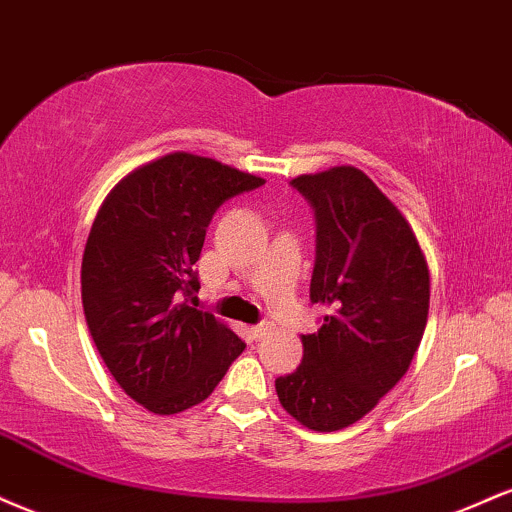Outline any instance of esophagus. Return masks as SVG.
Returning a JSON list of instances; mask_svg holds the SVG:
<instances>
[{
  "mask_svg": "<svg viewBox=\"0 0 512 512\" xmlns=\"http://www.w3.org/2000/svg\"><path fill=\"white\" fill-rule=\"evenodd\" d=\"M270 333V323H258V326H254L251 328V335H254L256 340H261V338H266V335Z\"/></svg>",
  "mask_w": 512,
  "mask_h": 512,
  "instance_id": "1",
  "label": "esophagus"
}]
</instances>
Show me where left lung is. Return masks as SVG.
Segmentation results:
<instances>
[{
    "label": "left lung",
    "instance_id": "1",
    "mask_svg": "<svg viewBox=\"0 0 512 512\" xmlns=\"http://www.w3.org/2000/svg\"><path fill=\"white\" fill-rule=\"evenodd\" d=\"M314 208L311 304L326 306L304 359L275 378L280 405L314 431L369 414L410 369L429 316V268L410 222L357 167L290 182Z\"/></svg>",
    "mask_w": 512,
    "mask_h": 512
}]
</instances>
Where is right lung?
<instances>
[{
	"instance_id": "add662e5",
	"label": "right lung",
	"mask_w": 512,
	"mask_h": 512,
	"mask_svg": "<svg viewBox=\"0 0 512 512\" xmlns=\"http://www.w3.org/2000/svg\"><path fill=\"white\" fill-rule=\"evenodd\" d=\"M261 184L218 160L170 153L124 177L95 215L83 314L114 381L150 412L203 402L244 352L242 338L191 304L194 263L215 210Z\"/></svg>"
}]
</instances>
